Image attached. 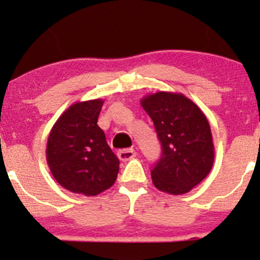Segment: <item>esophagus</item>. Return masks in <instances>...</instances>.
Returning a JSON list of instances; mask_svg holds the SVG:
<instances>
[{"mask_svg": "<svg viewBox=\"0 0 260 260\" xmlns=\"http://www.w3.org/2000/svg\"><path fill=\"white\" fill-rule=\"evenodd\" d=\"M117 157H118L119 160H122V162H125V160H129V159H132V158H135L136 152H135V149H132V148L121 149V151L117 152Z\"/></svg>", "mask_w": 260, "mask_h": 260, "instance_id": "1", "label": "esophagus"}]
</instances>
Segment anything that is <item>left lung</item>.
Listing matches in <instances>:
<instances>
[{"mask_svg":"<svg viewBox=\"0 0 260 260\" xmlns=\"http://www.w3.org/2000/svg\"><path fill=\"white\" fill-rule=\"evenodd\" d=\"M162 143L152 182L168 194L188 193L209 174L214 162L210 125L201 108L177 92L159 91L141 100Z\"/></svg>","mask_w":260,"mask_h":260,"instance_id":"left-lung-1","label":"left lung"}]
</instances>
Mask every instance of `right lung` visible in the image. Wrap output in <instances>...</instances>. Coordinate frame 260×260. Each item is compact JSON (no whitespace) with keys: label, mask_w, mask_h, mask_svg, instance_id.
Returning <instances> with one entry per match:
<instances>
[{"label":"right lung","mask_w":260,"mask_h":260,"mask_svg":"<svg viewBox=\"0 0 260 260\" xmlns=\"http://www.w3.org/2000/svg\"><path fill=\"white\" fill-rule=\"evenodd\" d=\"M105 101L71 105L52 127L46 159L53 178L67 190L94 197L114 184L119 160L97 121Z\"/></svg>","instance_id":"right-lung-1"}]
</instances>
